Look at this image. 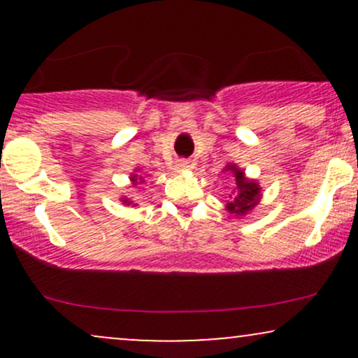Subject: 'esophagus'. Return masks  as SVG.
I'll use <instances>...</instances> for the list:
<instances>
[{
  "label": "esophagus",
  "mask_w": 358,
  "mask_h": 358,
  "mask_svg": "<svg viewBox=\"0 0 358 358\" xmlns=\"http://www.w3.org/2000/svg\"><path fill=\"white\" fill-rule=\"evenodd\" d=\"M176 168H180V170H188V168H190V165H188L187 159H180L178 165H176Z\"/></svg>",
  "instance_id": "1"
}]
</instances>
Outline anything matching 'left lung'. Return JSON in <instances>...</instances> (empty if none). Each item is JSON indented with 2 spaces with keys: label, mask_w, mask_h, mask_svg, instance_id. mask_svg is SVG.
Returning <instances> with one entry per match:
<instances>
[{
  "label": "left lung",
  "mask_w": 358,
  "mask_h": 358,
  "mask_svg": "<svg viewBox=\"0 0 358 358\" xmlns=\"http://www.w3.org/2000/svg\"><path fill=\"white\" fill-rule=\"evenodd\" d=\"M224 171H231L236 178V192L231 202L227 203V210L237 217L248 215L257 207L259 200H261V187L256 180H249L244 171L236 165L229 163Z\"/></svg>",
  "instance_id": "8db88e82"
}]
</instances>
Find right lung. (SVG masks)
Returning <instances> with one entry per match:
<instances>
[{
  "label": "right lung",
  "mask_w": 358,
  "mask_h": 358,
  "mask_svg": "<svg viewBox=\"0 0 358 358\" xmlns=\"http://www.w3.org/2000/svg\"><path fill=\"white\" fill-rule=\"evenodd\" d=\"M131 182H133V185H138V183H141V182H145V180H143V176H138V175H131ZM122 203H126V205H131L133 202H131L129 199H126V196H122V200H121Z\"/></svg>",
  "instance_id": "obj_1"
}]
</instances>
